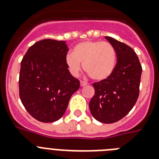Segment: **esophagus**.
I'll use <instances>...</instances> for the list:
<instances>
[{
	"instance_id": "34e87169",
	"label": "esophagus",
	"mask_w": 159,
	"mask_h": 159,
	"mask_svg": "<svg viewBox=\"0 0 159 159\" xmlns=\"http://www.w3.org/2000/svg\"><path fill=\"white\" fill-rule=\"evenodd\" d=\"M86 85H87V82H85V81H83V80L80 81V86H81V87H84V86H86Z\"/></svg>"
}]
</instances>
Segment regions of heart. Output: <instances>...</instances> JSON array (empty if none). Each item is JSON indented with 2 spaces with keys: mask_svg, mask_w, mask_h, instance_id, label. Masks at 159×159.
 I'll use <instances>...</instances> for the list:
<instances>
[{
  "mask_svg": "<svg viewBox=\"0 0 159 159\" xmlns=\"http://www.w3.org/2000/svg\"><path fill=\"white\" fill-rule=\"evenodd\" d=\"M65 61L72 75H79L83 62L84 69L93 80H103L113 73L116 66V53L110 43L85 41L74 47L73 53L66 55Z\"/></svg>",
  "mask_w": 159,
  "mask_h": 159,
  "instance_id": "1",
  "label": "heart"
}]
</instances>
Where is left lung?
Segmentation results:
<instances>
[{
	"instance_id": "left-lung-1",
	"label": "left lung",
	"mask_w": 159,
	"mask_h": 159,
	"mask_svg": "<svg viewBox=\"0 0 159 159\" xmlns=\"http://www.w3.org/2000/svg\"><path fill=\"white\" fill-rule=\"evenodd\" d=\"M106 39L115 48L117 61L108 78L93 84L95 92L89 108L96 120L111 124L123 118L136 104L142 66L130 46L111 37Z\"/></svg>"
}]
</instances>
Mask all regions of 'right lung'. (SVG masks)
<instances>
[{
  "instance_id": "1",
  "label": "right lung",
  "mask_w": 159,
  "mask_h": 159,
  "mask_svg": "<svg viewBox=\"0 0 159 159\" xmlns=\"http://www.w3.org/2000/svg\"><path fill=\"white\" fill-rule=\"evenodd\" d=\"M65 41L44 39L32 45L22 59L20 98L34 119L49 123L64 115L80 80L70 74Z\"/></svg>"
}]
</instances>
